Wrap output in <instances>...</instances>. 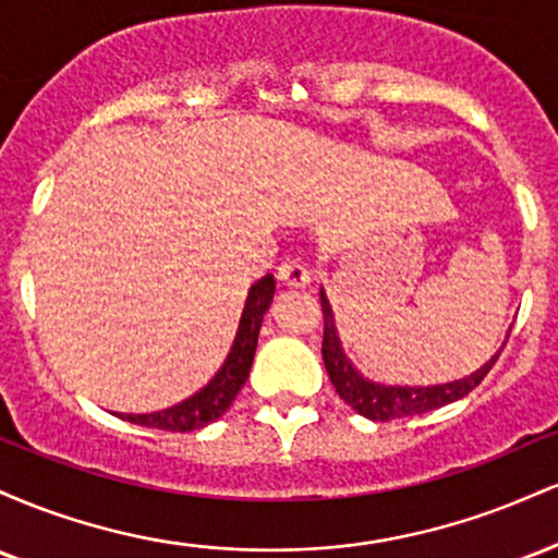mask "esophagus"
Here are the masks:
<instances>
[{
	"instance_id": "obj_1",
	"label": "esophagus",
	"mask_w": 558,
	"mask_h": 558,
	"mask_svg": "<svg viewBox=\"0 0 558 558\" xmlns=\"http://www.w3.org/2000/svg\"><path fill=\"white\" fill-rule=\"evenodd\" d=\"M280 280L291 288H306L312 283V272L306 270V265L301 259H286L283 265L278 267Z\"/></svg>"
}]
</instances>
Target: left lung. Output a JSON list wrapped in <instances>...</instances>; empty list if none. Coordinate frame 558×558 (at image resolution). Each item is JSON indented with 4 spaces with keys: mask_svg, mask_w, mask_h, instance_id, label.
<instances>
[{
    "mask_svg": "<svg viewBox=\"0 0 558 558\" xmlns=\"http://www.w3.org/2000/svg\"><path fill=\"white\" fill-rule=\"evenodd\" d=\"M319 299H323V317H325V336H323V362L325 369H328L332 386H336L338 396L354 409L362 417L373 422H388L399 417H412V414H425L433 412V409L446 407V403H453L464 399L472 388H477L483 383V377L490 373V367L496 364L498 354L506 345L496 351V356H490L483 367L470 373L466 377H459V380L451 383H438V386H388V383H375L369 377H364L360 369L351 364L349 356H345L341 338H338L336 319H332L330 301L325 296V291H319ZM509 338V336H506Z\"/></svg>",
    "mask_w": 558,
    "mask_h": 558,
    "instance_id": "left-lung-1",
    "label": "left lung"
}]
</instances>
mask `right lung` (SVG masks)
<instances>
[{"instance_id":"right-lung-1","label":"right lung","mask_w":558,"mask_h":558,"mask_svg":"<svg viewBox=\"0 0 558 558\" xmlns=\"http://www.w3.org/2000/svg\"><path fill=\"white\" fill-rule=\"evenodd\" d=\"M275 296V278L265 275L252 286L246 296V306L241 312V323L235 328V341L230 345V354L217 369L213 380L207 383L198 393L189 396V399L175 403V407L162 409V412L151 414H120V420L133 422V425L157 427V430H172V433H189L207 427L209 422L220 420L228 412L239 390L246 383L248 369H252L254 351H257V338L265 312L270 310Z\"/></svg>"}]
</instances>
